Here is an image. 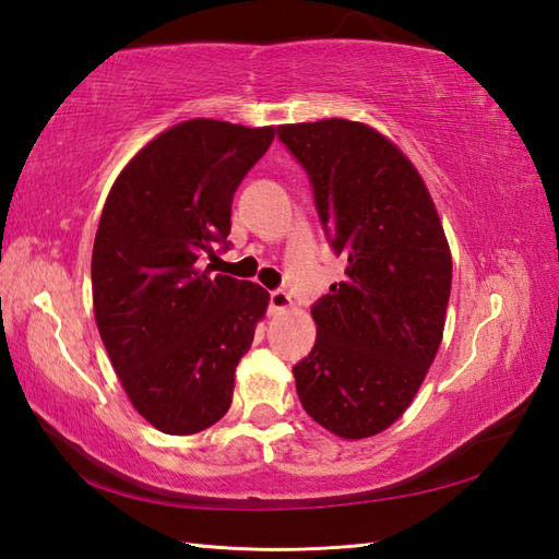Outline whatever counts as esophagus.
Wrapping results in <instances>:
<instances>
[{"label":"esophagus","instance_id":"34e87169","mask_svg":"<svg viewBox=\"0 0 559 559\" xmlns=\"http://www.w3.org/2000/svg\"><path fill=\"white\" fill-rule=\"evenodd\" d=\"M269 307H271V312H286V310H290V307H293L290 295L286 290H273L269 295Z\"/></svg>","mask_w":559,"mask_h":559}]
</instances>
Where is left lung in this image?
<instances>
[{
    "mask_svg": "<svg viewBox=\"0 0 559 559\" xmlns=\"http://www.w3.org/2000/svg\"><path fill=\"white\" fill-rule=\"evenodd\" d=\"M312 180L346 278L312 307L317 343L293 367L302 408L341 439L384 432L413 403L439 350L451 249L427 185L394 141L329 117L281 124Z\"/></svg>",
    "mask_w": 559,
    "mask_h": 559,
    "instance_id": "8db88e82",
    "label": "left lung"
}]
</instances>
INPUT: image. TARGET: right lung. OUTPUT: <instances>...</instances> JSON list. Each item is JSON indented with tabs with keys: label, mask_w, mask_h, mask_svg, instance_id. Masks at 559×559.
Here are the masks:
<instances>
[{
	"label": "right lung",
	"mask_w": 559,
	"mask_h": 559,
	"mask_svg": "<svg viewBox=\"0 0 559 559\" xmlns=\"http://www.w3.org/2000/svg\"><path fill=\"white\" fill-rule=\"evenodd\" d=\"M276 129L187 120L129 160L93 242V314L127 399L165 435H194L228 413L235 367L254 341L269 293L211 276L230 233L237 185Z\"/></svg>",
	"instance_id": "right-lung-1"
}]
</instances>
